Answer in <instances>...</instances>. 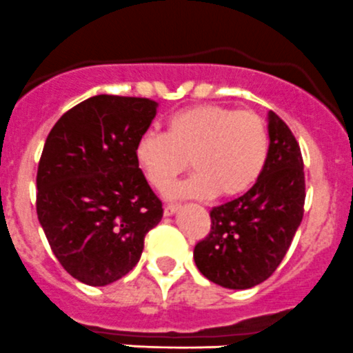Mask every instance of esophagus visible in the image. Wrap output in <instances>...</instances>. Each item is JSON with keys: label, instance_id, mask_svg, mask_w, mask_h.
Instances as JSON below:
<instances>
[{"label": "esophagus", "instance_id": "1", "mask_svg": "<svg viewBox=\"0 0 353 353\" xmlns=\"http://www.w3.org/2000/svg\"><path fill=\"white\" fill-rule=\"evenodd\" d=\"M179 210H180L179 204H166V206H164V216H171V214L176 213Z\"/></svg>", "mask_w": 353, "mask_h": 353}]
</instances>
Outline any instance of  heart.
<instances>
[{
	"label": "heart",
	"instance_id": "1",
	"mask_svg": "<svg viewBox=\"0 0 353 353\" xmlns=\"http://www.w3.org/2000/svg\"><path fill=\"white\" fill-rule=\"evenodd\" d=\"M268 149V130L260 114L199 103L171 114L166 133H142L135 143V161L147 183L161 194L192 163L197 173L171 196L237 197L258 182Z\"/></svg>",
	"mask_w": 353,
	"mask_h": 353
}]
</instances>
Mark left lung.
I'll use <instances>...</instances> for the list:
<instances>
[{
	"label": "left lung",
	"mask_w": 353,
	"mask_h": 353,
	"mask_svg": "<svg viewBox=\"0 0 353 353\" xmlns=\"http://www.w3.org/2000/svg\"><path fill=\"white\" fill-rule=\"evenodd\" d=\"M268 159L258 182L210 211L211 230L194 248L201 274L218 286L248 290L279 267L303 218L305 171L293 132L268 112Z\"/></svg>",
	"instance_id": "obj_1"
}]
</instances>
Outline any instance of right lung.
<instances>
[{
	"label": "right lung",
	"mask_w": 353,
	"mask_h": 353,
	"mask_svg": "<svg viewBox=\"0 0 353 353\" xmlns=\"http://www.w3.org/2000/svg\"><path fill=\"white\" fill-rule=\"evenodd\" d=\"M156 109L140 97H92L57 121L43 147L39 223L60 265L88 286L128 274L163 218V203L135 161Z\"/></svg>",
	"instance_id": "1"
}]
</instances>
